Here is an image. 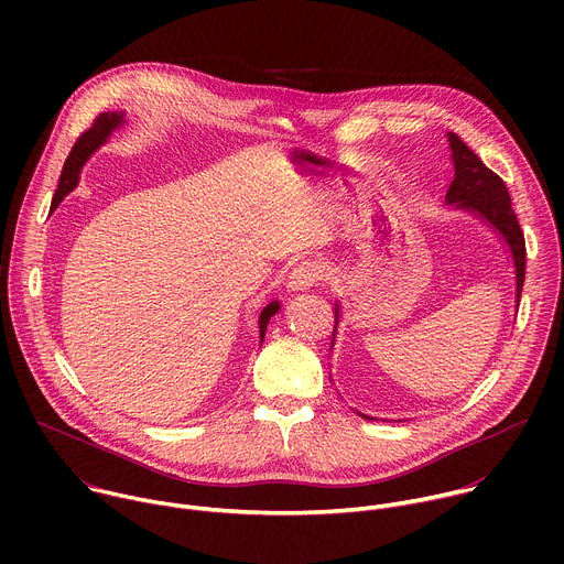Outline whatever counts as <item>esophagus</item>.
Returning a JSON list of instances; mask_svg holds the SVG:
<instances>
[{"label":"esophagus","mask_w":564,"mask_h":564,"mask_svg":"<svg viewBox=\"0 0 564 564\" xmlns=\"http://www.w3.org/2000/svg\"><path fill=\"white\" fill-rule=\"evenodd\" d=\"M318 281H324V268H321L316 261H303L299 263L292 274H290V288L292 290H307L316 285Z\"/></svg>","instance_id":"obj_1"}]
</instances>
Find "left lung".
<instances>
[{"label":"left lung","mask_w":564,"mask_h":564,"mask_svg":"<svg viewBox=\"0 0 564 564\" xmlns=\"http://www.w3.org/2000/svg\"><path fill=\"white\" fill-rule=\"evenodd\" d=\"M448 140L453 149L455 178L448 187L446 200L477 212L481 218H487L491 225H496V229H500V234L507 238L516 261L518 301H520L524 272H527V246H524L522 227L511 207L509 189L505 181L481 163L475 151H470L464 144L462 138H457L455 133H448Z\"/></svg>","instance_id":"left-lung-1"}]
</instances>
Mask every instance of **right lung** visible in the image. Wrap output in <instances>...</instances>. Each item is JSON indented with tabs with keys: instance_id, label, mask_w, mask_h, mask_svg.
Returning a JSON list of instances; mask_svg holds the SVG:
<instances>
[{
	"instance_id": "right-lung-1",
	"label": "right lung",
	"mask_w": 564,
	"mask_h": 564,
	"mask_svg": "<svg viewBox=\"0 0 564 564\" xmlns=\"http://www.w3.org/2000/svg\"><path fill=\"white\" fill-rule=\"evenodd\" d=\"M120 120H122V116H118V113H100V116L94 120V124L75 140L70 153H68V158H66V163H64V167H62V174H59V183H57V189H55V196H53V207H57V203L75 187L79 167H83V163L89 158V153H94V151L107 140V135L111 133V129H116V127L120 124ZM276 310H279V303L274 301V303H270V305L261 312V321H259V333H261V337L265 335L268 321H270L272 314H276Z\"/></svg>"
}]
</instances>
